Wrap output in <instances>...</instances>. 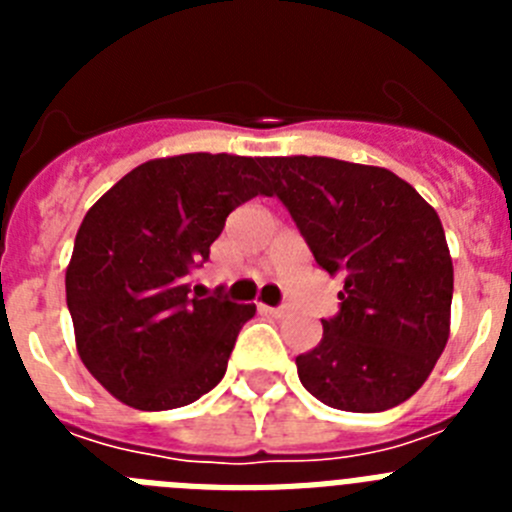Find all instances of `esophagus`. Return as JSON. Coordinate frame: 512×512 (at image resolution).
<instances>
[{"label": "esophagus", "instance_id": "esophagus-1", "mask_svg": "<svg viewBox=\"0 0 512 512\" xmlns=\"http://www.w3.org/2000/svg\"><path fill=\"white\" fill-rule=\"evenodd\" d=\"M261 310L269 312L271 318H284V315H287V307H266V305H261Z\"/></svg>", "mask_w": 512, "mask_h": 512}]
</instances>
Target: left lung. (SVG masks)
<instances>
[{"label": "left lung", "mask_w": 512, "mask_h": 512, "mask_svg": "<svg viewBox=\"0 0 512 512\" xmlns=\"http://www.w3.org/2000/svg\"><path fill=\"white\" fill-rule=\"evenodd\" d=\"M312 256L343 279L341 312L297 356L310 395L348 413L390 410L423 387L451 330L454 264L438 212L382 166L261 158Z\"/></svg>", "instance_id": "1"}]
</instances>
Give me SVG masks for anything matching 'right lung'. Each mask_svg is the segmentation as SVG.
Returning a JSON list of instances; mask_svg holds the SVG:
<instances>
[{
    "label": "right lung",
    "instance_id": "obj_1",
    "mask_svg": "<svg viewBox=\"0 0 512 512\" xmlns=\"http://www.w3.org/2000/svg\"><path fill=\"white\" fill-rule=\"evenodd\" d=\"M261 158L182 153L135 166L84 215L66 266L76 351L135 410L200 400L256 305L189 295L225 217L266 194Z\"/></svg>",
    "mask_w": 512,
    "mask_h": 512
}]
</instances>
